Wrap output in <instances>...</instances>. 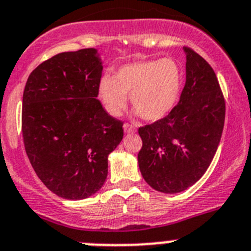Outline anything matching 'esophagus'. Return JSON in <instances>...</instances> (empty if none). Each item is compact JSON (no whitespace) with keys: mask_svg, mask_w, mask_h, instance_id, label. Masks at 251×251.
I'll return each instance as SVG.
<instances>
[{"mask_svg":"<svg viewBox=\"0 0 251 251\" xmlns=\"http://www.w3.org/2000/svg\"><path fill=\"white\" fill-rule=\"evenodd\" d=\"M124 130H125V132H135V131H136V127H135V126L133 125H131V124H127V123H125L124 124Z\"/></svg>","mask_w":251,"mask_h":251,"instance_id":"obj_1","label":"esophagus"}]
</instances>
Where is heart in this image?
<instances>
[{"instance_id":"b5f03b06","label":"heart","mask_w":251,"mask_h":251,"mask_svg":"<svg viewBox=\"0 0 251 251\" xmlns=\"http://www.w3.org/2000/svg\"><path fill=\"white\" fill-rule=\"evenodd\" d=\"M182 70L173 59L139 60L123 65L114 76H104L98 97L105 110L119 116L126 106V95L145 120L157 121L167 116L179 99Z\"/></svg>"}]
</instances>
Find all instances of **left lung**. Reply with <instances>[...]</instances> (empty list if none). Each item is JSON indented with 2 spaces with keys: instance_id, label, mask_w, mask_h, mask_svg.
Here are the masks:
<instances>
[{
  "instance_id": "left-lung-1",
  "label": "left lung",
  "mask_w": 251,
  "mask_h": 251,
  "mask_svg": "<svg viewBox=\"0 0 251 251\" xmlns=\"http://www.w3.org/2000/svg\"><path fill=\"white\" fill-rule=\"evenodd\" d=\"M178 104L161 120L139 128L137 160L145 181L163 193L193 186L209 167L226 120V100L209 63L189 47Z\"/></svg>"
}]
</instances>
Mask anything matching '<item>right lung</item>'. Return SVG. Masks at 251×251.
Masks as SVG:
<instances>
[{
    "instance_id": "1",
    "label": "right lung",
    "mask_w": 251,
    "mask_h": 251,
    "mask_svg": "<svg viewBox=\"0 0 251 251\" xmlns=\"http://www.w3.org/2000/svg\"><path fill=\"white\" fill-rule=\"evenodd\" d=\"M102 65L97 49L63 51L39 64L23 91L25 153L47 188L64 200L97 193L107 156L124 137V123L98 98Z\"/></svg>"
}]
</instances>
